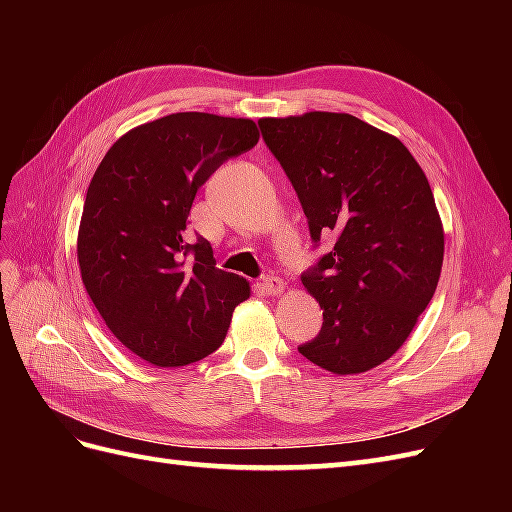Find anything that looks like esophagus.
<instances>
[{
    "label": "esophagus",
    "instance_id": "34e87169",
    "mask_svg": "<svg viewBox=\"0 0 512 512\" xmlns=\"http://www.w3.org/2000/svg\"><path fill=\"white\" fill-rule=\"evenodd\" d=\"M260 288L265 290L267 294H280L284 290V280H282V277H277V275H265V277H262V282H260Z\"/></svg>",
    "mask_w": 512,
    "mask_h": 512
}]
</instances>
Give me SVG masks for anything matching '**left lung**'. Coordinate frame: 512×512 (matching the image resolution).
Here are the masks:
<instances>
[{
	"instance_id": "1",
	"label": "left lung",
	"mask_w": 512,
	"mask_h": 512,
	"mask_svg": "<svg viewBox=\"0 0 512 512\" xmlns=\"http://www.w3.org/2000/svg\"><path fill=\"white\" fill-rule=\"evenodd\" d=\"M258 126L314 247L333 241L301 275L322 327L299 352L333 374H361L401 348L436 292L444 232L429 181L399 138L348 113Z\"/></svg>"
}]
</instances>
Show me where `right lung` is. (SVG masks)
Returning <instances> with one entry per match:
<instances>
[{"mask_svg":"<svg viewBox=\"0 0 512 512\" xmlns=\"http://www.w3.org/2000/svg\"><path fill=\"white\" fill-rule=\"evenodd\" d=\"M258 143L252 119L175 113L106 151L89 183L79 265L89 299L119 342L158 367L205 359L250 284L215 267L205 237L185 239L196 192Z\"/></svg>","mask_w":512,"mask_h":512,"instance_id":"1","label":"right lung"}]
</instances>
